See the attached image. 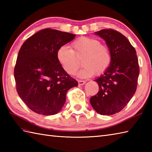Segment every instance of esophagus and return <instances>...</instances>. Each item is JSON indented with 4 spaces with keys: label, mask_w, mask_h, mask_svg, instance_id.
<instances>
[{
    "label": "esophagus",
    "mask_w": 152,
    "mask_h": 152,
    "mask_svg": "<svg viewBox=\"0 0 152 152\" xmlns=\"http://www.w3.org/2000/svg\"><path fill=\"white\" fill-rule=\"evenodd\" d=\"M86 83V81L84 80H78V85L80 86H83Z\"/></svg>",
    "instance_id": "obj_1"
}]
</instances>
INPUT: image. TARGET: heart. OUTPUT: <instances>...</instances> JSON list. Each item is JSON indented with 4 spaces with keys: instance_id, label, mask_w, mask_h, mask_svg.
I'll return each mask as SVG.
<instances>
[{
    "instance_id": "obj_1",
    "label": "heart",
    "mask_w": 152,
    "mask_h": 152,
    "mask_svg": "<svg viewBox=\"0 0 152 152\" xmlns=\"http://www.w3.org/2000/svg\"><path fill=\"white\" fill-rule=\"evenodd\" d=\"M57 59L65 72L74 75L80 67L78 59L82 57V69L78 72L80 78L101 75L107 70L112 62L109 48L94 38L82 37L71 44V48L63 46L57 53Z\"/></svg>"
}]
</instances>
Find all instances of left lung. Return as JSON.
Returning a JSON list of instances; mask_svg holds the SVG:
<instances>
[{"mask_svg":"<svg viewBox=\"0 0 152 152\" xmlns=\"http://www.w3.org/2000/svg\"><path fill=\"white\" fill-rule=\"evenodd\" d=\"M95 33L106 41L112 62L104 74L95 80L99 91L90 98V103L99 114L113 115L127 105L137 90L139 75L137 52L127 38L117 31L109 28Z\"/></svg>","mask_w":152,"mask_h":152,"instance_id":"obj_1","label":"left lung"}]
</instances>
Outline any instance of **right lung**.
Masks as SVG:
<instances>
[{
    "mask_svg": "<svg viewBox=\"0 0 152 152\" xmlns=\"http://www.w3.org/2000/svg\"><path fill=\"white\" fill-rule=\"evenodd\" d=\"M76 35L56 29L37 32L23 44L14 69L19 96L38 114H57L66 101V92L78 82L63 69L57 59L59 48Z\"/></svg>",
    "mask_w": 152,
    "mask_h": 152,
    "instance_id": "add662e5",
    "label": "right lung"
}]
</instances>
